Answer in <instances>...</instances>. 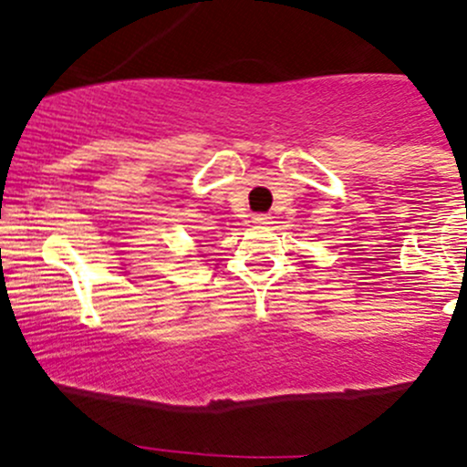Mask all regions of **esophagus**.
<instances>
[{
  "label": "esophagus",
  "mask_w": 467,
  "mask_h": 467,
  "mask_svg": "<svg viewBox=\"0 0 467 467\" xmlns=\"http://www.w3.org/2000/svg\"><path fill=\"white\" fill-rule=\"evenodd\" d=\"M252 222L265 226V223H272V217L267 215V213H256V215H252Z\"/></svg>",
  "instance_id": "1"
}]
</instances>
